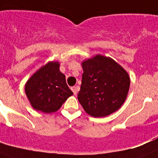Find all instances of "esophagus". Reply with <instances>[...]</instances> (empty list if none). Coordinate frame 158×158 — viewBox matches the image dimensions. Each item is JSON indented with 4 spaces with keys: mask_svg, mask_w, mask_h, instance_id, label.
<instances>
[{
    "mask_svg": "<svg viewBox=\"0 0 158 158\" xmlns=\"http://www.w3.org/2000/svg\"><path fill=\"white\" fill-rule=\"evenodd\" d=\"M71 90H72L74 95H77L78 91H79V86H75V87H71Z\"/></svg>",
    "mask_w": 158,
    "mask_h": 158,
    "instance_id": "1",
    "label": "esophagus"
}]
</instances>
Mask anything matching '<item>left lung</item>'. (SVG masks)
<instances>
[{
  "instance_id": "left-lung-1",
  "label": "left lung",
  "mask_w": 158,
  "mask_h": 158,
  "mask_svg": "<svg viewBox=\"0 0 158 158\" xmlns=\"http://www.w3.org/2000/svg\"><path fill=\"white\" fill-rule=\"evenodd\" d=\"M83 73L78 99L93 117H104L124 104L130 87L128 72L109 57L96 54L82 62Z\"/></svg>"
}]
</instances>
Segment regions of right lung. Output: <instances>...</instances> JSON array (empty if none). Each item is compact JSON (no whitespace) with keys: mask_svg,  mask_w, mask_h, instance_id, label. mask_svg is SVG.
Masks as SVG:
<instances>
[{"mask_svg":"<svg viewBox=\"0 0 158 158\" xmlns=\"http://www.w3.org/2000/svg\"><path fill=\"white\" fill-rule=\"evenodd\" d=\"M59 67V62L50 61L27 80L25 92L34 109L44 113L56 112L73 95Z\"/></svg>","mask_w":158,"mask_h":158,"instance_id":"obj_1","label":"right lung"}]
</instances>
